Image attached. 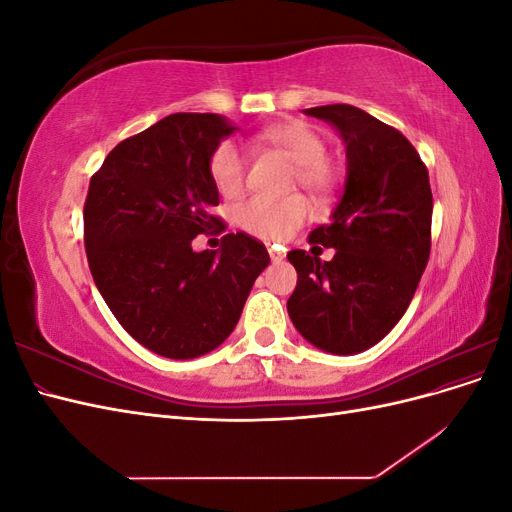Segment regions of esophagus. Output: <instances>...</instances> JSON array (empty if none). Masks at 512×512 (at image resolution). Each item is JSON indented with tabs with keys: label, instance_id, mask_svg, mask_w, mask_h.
<instances>
[{
	"label": "esophagus",
	"instance_id": "obj_1",
	"mask_svg": "<svg viewBox=\"0 0 512 512\" xmlns=\"http://www.w3.org/2000/svg\"><path fill=\"white\" fill-rule=\"evenodd\" d=\"M269 256H271L273 262H282L284 260V254L277 252V250H269Z\"/></svg>",
	"mask_w": 512,
	"mask_h": 512
}]
</instances>
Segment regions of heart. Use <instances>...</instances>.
<instances>
[{
	"label": "heart",
	"instance_id": "obj_1",
	"mask_svg": "<svg viewBox=\"0 0 512 512\" xmlns=\"http://www.w3.org/2000/svg\"><path fill=\"white\" fill-rule=\"evenodd\" d=\"M256 145L280 151L294 162L292 183H299L309 192H331L337 183V164L329 156L324 138L305 121L290 119L262 128L254 136ZM209 175L215 188L226 198L239 196L247 183V160L243 151L230 141H222L209 158ZM309 205L303 196L273 200L256 196L239 207V224L252 235L267 241L290 237L307 218Z\"/></svg>",
	"mask_w": 512,
	"mask_h": 512
}]
</instances>
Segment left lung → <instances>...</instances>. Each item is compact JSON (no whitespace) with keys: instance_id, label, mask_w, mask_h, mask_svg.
<instances>
[{"instance_id":"1","label":"left lung","mask_w":512,"mask_h":512,"mask_svg":"<svg viewBox=\"0 0 512 512\" xmlns=\"http://www.w3.org/2000/svg\"><path fill=\"white\" fill-rule=\"evenodd\" d=\"M305 113L342 134L348 179L333 220L309 232V243L335 247V256L288 252L299 275L288 314L309 344L356 354L395 327L421 282L431 252L429 173L404 134L361 108L327 104Z\"/></svg>"}]
</instances>
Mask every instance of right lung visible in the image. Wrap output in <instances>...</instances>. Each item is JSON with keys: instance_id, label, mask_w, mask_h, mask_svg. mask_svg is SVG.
Masks as SVG:
<instances>
[{"instance_id": "right-lung-1", "label": "right lung", "mask_w": 512, "mask_h": 512, "mask_svg": "<svg viewBox=\"0 0 512 512\" xmlns=\"http://www.w3.org/2000/svg\"><path fill=\"white\" fill-rule=\"evenodd\" d=\"M232 132L215 113L168 115L121 141L89 181L83 222L94 282L121 327L168 359L218 348L271 262L247 232H228L220 252L192 250L194 237L226 230L211 213L220 194L209 158Z\"/></svg>"}]
</instances>
